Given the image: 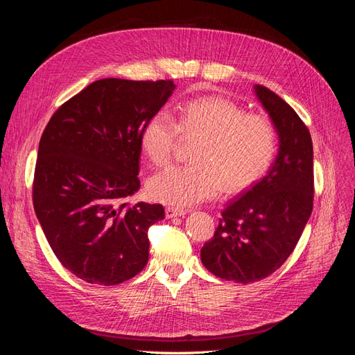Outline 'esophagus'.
Returning a JSON list of instances; mask_svg holds the SVG:
<instances>
[{
  "label": "esophagus",
  "mask_w": 355,
  "mask_h": 355,
  "mask_svg": "<svg viewBox=\"0 0 355 355\" xmlns=\"http://www.w3.org/2000/svg\"><path fill=\"white\" fill-rule=\"evenodd\" d=\"M184 214H187V211L184 209H178V207H167L166 209V216L168 219H173V218H178V216H184Z\"/></svg>",
  "instance_id": "1"
}]
</instances>
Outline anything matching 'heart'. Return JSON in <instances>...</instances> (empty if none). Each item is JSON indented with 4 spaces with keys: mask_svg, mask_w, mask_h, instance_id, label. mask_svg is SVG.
Instances as JSON below:
<instances>
[{
    "mask_svg": "<svg viewBox=\"0 0 355 355\" xmlns=\"http://www.w3.org/2000/svg\"><path fill=\"white\" fill-rule=\"evenodd\" d=\"M196 141L191 164L171 166L148 182L153 200L188 207L219 192H241L257 184L271 168L278 135L271 120L245 114L228 99L200 98L180 106L176 124L163 111L154 114L141 132V146L155 166L167 164L178 137Z\"/></svg>",
    "mask_w": 355,
    "mask_h": 355,
    "instance_id": "1",
    "label": "heart"
}]
</instances>
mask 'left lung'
Returning <instances> with one entry per match:
<instances>
[{"label":"left lung","mask_w":355,"mask_h":355,"mask_svg":"<svg viewBox=\"0 0 355 355\" xmlns=\"http://www.w3.org/2000/svg\"><path fill=\"white\" fill-rule=\"evenodd\" d=\"M278 135V153L268 173L231 200L201 249L207 270L228 282L249 284L280 268L313 211L314 153L304 121L263 85L253 87Z\"/></svg>","instance_id":"left-lung-1"}]
</instances>
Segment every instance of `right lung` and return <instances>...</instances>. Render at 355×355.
Wrapping results in <instances>:
<instances>
[{
  "mask_svg": "<svg viewBox=\"0 0 355 355\" xmlns=\"http://www.w3.org/2000/svg\"><path fill=\"white\" fill-rule=\"evenodd\" d=\"M173 81L103 78L53 114L38 146L34 209L60 263L90 284L115 286L148 263V228L161 204L125 198L141 188V132Z\"/></svg>",
  "mask_w": 355,
  "mask_h": 355,
  "instance_id": "1",
  "label": "right lung"
}]
</instances>
